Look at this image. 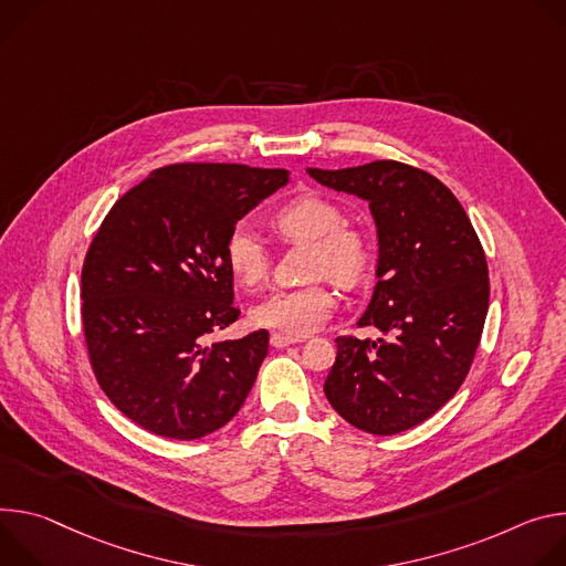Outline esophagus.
<instances>
[{"label": "esophagus", "mask_w": 566, "mask_h": 566, "mask_svg": "<svg viewBox=\"0 0 566 566\" xmlns=\"http://www.w3.org/2000/svg\"><path fill=\"white\" fill-rule=\"evenodd\" d=\"M303 342V337H290V335H283V333H274L272 337H270V344L274 346V348H285V346H290V344H301Z\"/></svg>", "instance_id": "1"}]
</instances>
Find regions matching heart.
Wrapping results in <instances>:
<instances>
[{
    "label": "heart",
    "instance_id": "1",
    "mask_svg": "<svg viewBox=\"0 0 566 566\" xmlns=\"http://www.w3.org/2000/svg\"><path fill=\"white\" fill-rule=\"evenodd\" d=\"M274 229L287 240L310 242L307 274L322 276L292 290H276L251 310V319L292 337L322 328L337 307V294L324 276L339 285H355L368 270L370 244L366 235L346 224L344 211L319 196H301L274 213ZM224 261L244 287H259L270 272V254L261 235L238 224L224 242Z\"/></svg>",
    "mask_w": 566,
    "mask_h": 566
}]
</instances>
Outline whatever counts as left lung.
I'll return each instance as SVG.
<instances>
[{"label":"left lung","instance_id":"1","mask_svg":"<svg viewBox=\"0 0 566 566\" xmlns=\"http://www.w3.org/2000/svg\"><path fill=\"white\" fill-rule=\"evenodd\" d=\"M307 175L366 200L380 247L357 326L385 337H337L324 394L353 427L400 433L441 409L470 370L490 298L483 247L450 188L420 168L382 159Z\"/></svg>","mask_w":566,"mask_h":566}]
</instances>
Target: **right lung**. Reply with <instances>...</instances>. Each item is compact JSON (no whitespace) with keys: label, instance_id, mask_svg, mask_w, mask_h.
<instances>
[{"label":"right lung","instance_id":"1","mask_svg":"<svg viewBox=\"0 0 566 566\" xmlns=\"http://www.w3.org/2000/svg\"><path fill=\"white\" fill-rule=\"evenodd\" d=\"M287 181L283 168L164 166L94 235L81 279L90 361L112 405L150 433L196 441L254 387L270 333L211 342L240 315L224 242Z\"/></svg>","mask_w":566,"mask_h":566}]
</instances>
